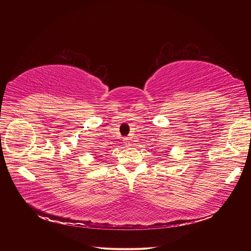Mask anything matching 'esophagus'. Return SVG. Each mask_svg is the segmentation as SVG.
<instances>
[{
    "mask_svg": "<svg viewBox=\"0 0 251 251\" xmlns=\"http://www.w3.org/2000/svg\"><path fill=\"white\" fill-rule=\"evenodd\" d=\"M130 143H131V141H130V138H129V137H126V138H124V144H125L126 147L130 146Z\"/></svg>",
    "mask_w": 251,
    "mask_h": 251,
    "instance_id": "34e87169",
    "label": "esophagus"
}]
</instances>
